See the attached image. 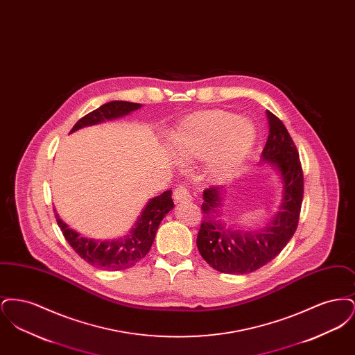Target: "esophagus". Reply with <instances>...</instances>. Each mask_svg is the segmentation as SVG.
<instances>
[{"label": "esophagus", "instance_id": "1", "mask_svg": "<svg viewBox=\"0 0 355 355\" xmlns=\"http://www.w3.org/2000/svg\"><path fill=\"white\" fill-rule=\"evenodd\" d=\"M173 198L174 202H190L191 201V196L189 193V190L186 189L185 186H177L173 191Z\"/></svg>", "mask_w": 355, "mask_h": 355}]
</instances>
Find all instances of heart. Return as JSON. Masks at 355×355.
I'll return each instance as SVG.
<instances>
[{
    "label": "heart",
    "instance_id": "1",
    "mask_svg": "<svg viewBox=\"0 0 355 355\" xmlns=\"http://www.w3.org/2000/svg\"><path fill=\"white\" fill-rule=\"evenodd\" d=\"M254 142L255 128L250 121L225 110H205L181 122L170 137V149L182 164L205 161V177L222 182L243 166Z\"/></svg>",
    "mask_w": 355,
    "mask_h": 355
}]
</instances>
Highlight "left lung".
Here are the masks:
<instances>
[{
  "mask_svg": "<svg viewBox=\"0 0 355 355\" xmlns=\"http://www.w3.org/2000/svg\"><path fill=\"white\" fill-rule=\"evenodd\" d=\"M269 137L261 162L270 164L279 175L282 200L279 211L263 229L245 232L227 226L220 216L225 189L211 186L203 191V220L197 248L203 259L226 274H248L269 263L284 250L297 230L304 198V174L300 154L282 121L266 112Z\"/></svg>",
  "mask_w": 355,
  "mask_h": 355,
  "instance_id": "left-lung-1",
  "label": "left lung"
}]
</instances>
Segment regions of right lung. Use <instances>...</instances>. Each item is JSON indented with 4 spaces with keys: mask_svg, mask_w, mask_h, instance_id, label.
Segmentation results:
<instances>
[{
    "mask_svg": "<svg viewBox=\"0 0 355 355\" xmlns=\"http://www.w3.org/2000/svg\"><path fill=\"white\" fill-rule=\"evenodd\" d=\"M141 106V103L135 102H107L80 119L73 126L70 133L77 132L85 126L121 119L139 109ZM173 207L174 202L171 200V190H166L161 196L149 200V202L142 209L141 216H138L135 220V226L126 236L106 241H97L81 236L69 227L57 213L55 220L69 245L89 265L103 270H123L135 266L137 262H139L149 253L161 220H164V217Z\"/></svg>",
    "mask_w": 355,
    "mask_h": 355,
    "instance_id": "obj_1",
    "label": "right lung"
}]
</instances>
